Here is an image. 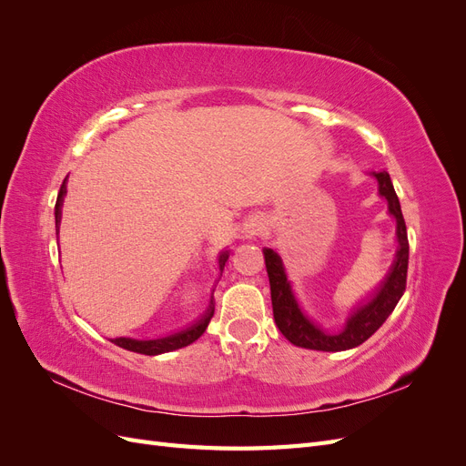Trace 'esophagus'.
<instances>
[{
  "mask_svg": "<svg viewBox=\"0 0 466 466\" xmlns=\"http://www.w3.org/2000/svg\"><path fill=\"white\" fill-rule=\"evenodd\" d=\"M257 231H260V228H258V225H257V223H247V225H245V235H247V237H250V235H255Z\"/></svg>",
  "mask_w": 466,
  "mask_h": 466,
  "instance_id": "esophagus-1",
  "label": "esophagus"
}]
</instances>
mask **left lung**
<instances>
[{
  "instance_id": "1",
  "label": "left lung",
  "mask_w": 466,
  "mask_h": 466,
  "mask_svg": "<svg viewBox=\"0 0 466 466\" xmlns=\"http://www.w3.org/2000/svg\"><path fill=\"white\" fill-rule=\"evenodd\" d=\"M375 177L379 196H383L389 206V214L397 221V252L394 260L389 268L383 281L375 288L371 298L358 305L350 313L344 329L336 334L322 330L319 324L309 319L295 299L291 281L288 279L284 262L274 248H264V262L268 279H270V293H272V309L274 320L279 332L284 334L293 346L319 350V351H344L363 344L371 334L379 330L389 315L394 311V307L400 301L406 289V272H408V235L406 223L402 218V209L399 196L394 192L390 177L387 171L371 173Z\"/></svg>"
}]
</instances>
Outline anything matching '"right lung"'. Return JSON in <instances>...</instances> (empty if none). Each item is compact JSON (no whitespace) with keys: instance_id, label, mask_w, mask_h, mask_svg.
<instances>
[{"instance_id":"add662e5","label":"right lung","mask_w":466,"mask_h":466,"mask_svg":"<svg viewBox=\"0 0 466 466\" xmlns=\"http://www.w3.org/2000/svg\"><path fill=\"white\" fill-rule=\"evenodd\" d=\"M66 182L67 178L62 182V188L58 194V200H56V208H54V216H56V231H60V221H62V204H64V196H66ZM229 258V252L225 250L219 255L218 262H219V272H223V266ZM214 298H209V305L206 309V313L192 322L188 329L185 330H178L171 336H165V338H155V340H136V338H112V342L116 346L124 348V350H130L136 351V354H144V356H159V354H167V351H173L178 348H185L188 344H192L194 340H198V338L206 332L208 324L214 317Z\"/></svg>"}]
</instances>
